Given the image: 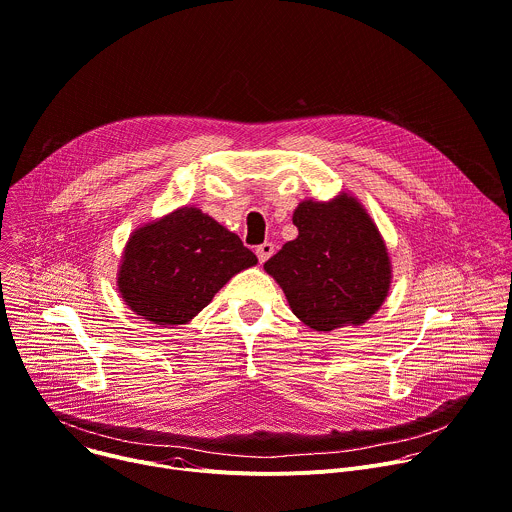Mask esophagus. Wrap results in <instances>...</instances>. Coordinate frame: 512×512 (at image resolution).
I'll return each mask as SVG.
<instances>
[{
  "instance_id": "esophagus-1",
  "label": "esophagus",
  "mask_w": 512,
  "mask_h": 512,
  "mask_svg": "<svg viewBox=\"0 0 512 512\" xmlns=\"http://www.w3.org/2000/svg\"><path fill=\"white\" fill-rule=\"evenodd\" d=\"M273 251H275V245L273 243H261L257 249H255V253H257V257H259V261L261 263H265L271 255H273Z\"/></svg>"
}]
</instances>
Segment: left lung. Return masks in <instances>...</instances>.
I'll use <instances>...</instances> for the list:
<instances>
[{"instance_id":"obj_1","label":"left lung","mask_w":512,"mask_h":512,"mask_svg":"<svg viewBox=\"0 0 512 512\" xmlns=\"http://www.w3.org/2000/svg\"><path fill=\"white\" fill-rule=\"evenodd\" d=\"M294 225L298 239L263 265L291 312L318 332L367 322L391 285V259L367 210L342 192L330 202H300Z\"/></svg>"}]
</instances>
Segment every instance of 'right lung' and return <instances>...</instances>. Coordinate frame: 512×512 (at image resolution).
Returning a JSON list of instances; mask_svg holds the SVG:
<instances>
[{
    "label": "right lung",
    "mask_w": 512,
    "mask_h": 512,
    "mask_svg": "<svg viewBox=\"0 0 512 512\" xmlns=\"http://www.w3.org/2000/svg\"><path fill=\"white\" fill-rule=\"evenodd\" d=\"M257 257L243 241L194 206L139 227L119 267V294L145 320L160 326L190 322L233 275Z\"/></svg>",
    "instance_id": "add662e5"
}]
</instances>
